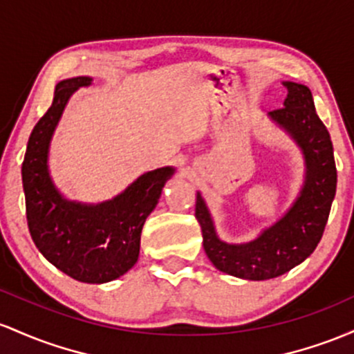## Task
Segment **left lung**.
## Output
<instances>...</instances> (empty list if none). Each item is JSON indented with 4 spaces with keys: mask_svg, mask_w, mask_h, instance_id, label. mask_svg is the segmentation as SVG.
Listing matches in <instances>:
<instances>
[{
    "mask_svg": "<svg viewBox=\"0 0 354 354\" xmlns=\"http://www.w3.org/2000/svg\"><path fill=\"white\" fill-rule=\"evenodd\" d=\"M288 97L271 118L284 127L303 149L306 182L289 212L249 244L232 245L219 241L209 210L197 194L196 219L204 237L210 263L222 272L241 279L264 281L291 271L309 257L323 237L336 194V164L329 132L317 117L311 90L284 82Z\"/></svg>",
    "mask_w": 354,
    "mask_h": 354,
    "instance_id": "obj_1",
    "label": "left lung"
}]
</instances>
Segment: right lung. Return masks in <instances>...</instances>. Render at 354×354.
Instances as JSON below:
<instances>
[{"label": "right lung", "instance_id": "1", "mask_svg": "<svg viewBox=\"0 0 354 354\" xmlns=\"http://www.w3.org/2000/svg\"><path fill=\"white\" fill-rule=\"evenodd\" d=\"M90 83L88 77L58 83L53 103L30 135L21 176L28 229L38 251L66 276L102 284L137 263L142 227L174 169L147 172L124 194L98 205H82L59 196L46 167L50 138L70 95Z\"/></svg>", "mask_w": 354, "mask_h": 354}]
</instances>
